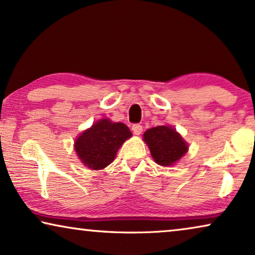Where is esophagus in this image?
Masks as SVG:
<instances>
[{
    "instance_id": "obj_1",
    "label": "esophagus",
    "mask_w": 255,
    "mask_h": 255,
    "mask_svg": "<svg viewBox=\"0 0 255 255\" xmlns=\"http://www.w3.org/2000/svg\"><path fill=\"white\" fill-rule=\"evenodd\" d=\"M132 131H133V133H134L135 135L141 134L142 127H141L140 124H134V125H132Z\"/></svg>"
}]
</instances>
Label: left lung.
<instances>
[{
    "label": "left lung",
    "instance_id": "8db88e82",
    "mask_svg": "<svg viewBox=\"0 0 255 255\" xmlns=\"http://www.w3.org/2000/svg\"><path fill=\"white\" fill-rule=\"evenodd\" d=\"M142 137L151 151L152 158L161 166L174 165L188 151L187 142L168 125L148 128Z\"/></svg>",
    "mask_w": 255,
    "mask_h": 255
}]
</instances>
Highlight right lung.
I'll use <instances>...</instances> for the list:
<instances>
[{
    "label": "right lung",
    "instance_id": "obj_1",
    "mask_svg": "<svg viewBox=\"0 0 255 255\" xmlns=\"http://www.w3.org/2000/svg\"><path fill=\"white\" fill-rule=\"evenodd\" d=\"M131 135L130 128L125 124L103 118L76 138L74 147L87 168L99 170L114 161L122 144Z\"/></svg>",
    "mask_w": 255,
    "mask_h": 255
}]
</instances>
